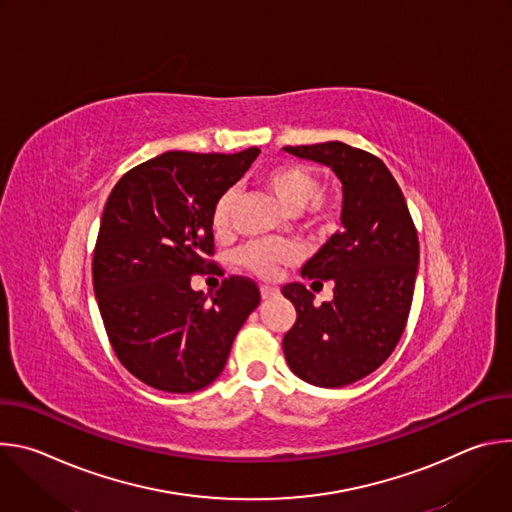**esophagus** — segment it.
Here are the masks:
<instances>
[{
	"label": "esophagus",
	"mask_w": 512,
	"mask_h": 512,
	"mask_svg": "<svg viewBox=\"0 0 512 512\" xmlns=\"http://www.w3.org/2000/svg\"><path fill=\"white\" fill-rule=\"evenodd\" d=\"M259 289H261V298H263V300L275 298V296L279 294V289H277V287H271V285H261Z\"/></svg>",
	"instance_id": "obj_1"
}]
</instances>
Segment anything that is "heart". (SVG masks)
<instances>
[{"label":"heart","instance_id":"heart-1","mask_svg":"<svg viewBox=\"0 0 512 512\" xmlns=\"http://www.w3.org/2000/svg\"><path fill=\"white\" fill-rule=\"evenodd\" d=\"M261 184L279 200V204L289 212H299L304 229L312 235H326L330 233L338 218H340V204L334 196L322 194L320 190V176L298 162H281L269 166L261 172ZM237 194L235 190H225L216 198L210 214V223L214 233L225 235L233 223V208H235ZM298 249L291 243L283 241H257L249 243L237 253V263L247 271L259 277H273L277 267L283 263L294 261Z\"/></svg>","mask_w":512,"mask_h":512}]
</instances>
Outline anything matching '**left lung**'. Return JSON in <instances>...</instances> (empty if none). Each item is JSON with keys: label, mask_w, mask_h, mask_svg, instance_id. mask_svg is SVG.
<instances>
[{"label": "left lung", "mask_w": 512, "mask_h": 512, "mask_svg": "<svg viewBox=\"0 0 512 512\" xmlns=\"http://www.w3.org/2000/svg\"><path fill=\"white\" fill-rule=\"evenodd\" d=\"M285 152L320 162L340 178L344 231L302 269L314 283L334 281L332 302L314 306L304 283L281 287L298 312L283 336V354L306 383L344 387L377 371L405 330L419 263L417 229L399 184L377 156L342 141L287 145Z\"/></svg>", "instance_id": "1"}]
</instances>
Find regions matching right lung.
Listing matches in <instances>:
<instances>
[{
    "mask_svg": "<svg viewBox=\"0 0 512 512\" xmlns=\"http://www.w3.org/2000/svg\"><path fill=\"white\" fill-rule=\"evenodd\" d=\"M261 154L166 152L121 176L93 253V287L123 367L166 393H194L223 373L233 340L261 294L253 279L225 277L214 294L190 277L216 263L210 214Z\"/></svg>",
    "mask_w": 512,
    "mask_h": 512,
    "instance_id": "1",
    "label": "right lung"
}]
</instances>
